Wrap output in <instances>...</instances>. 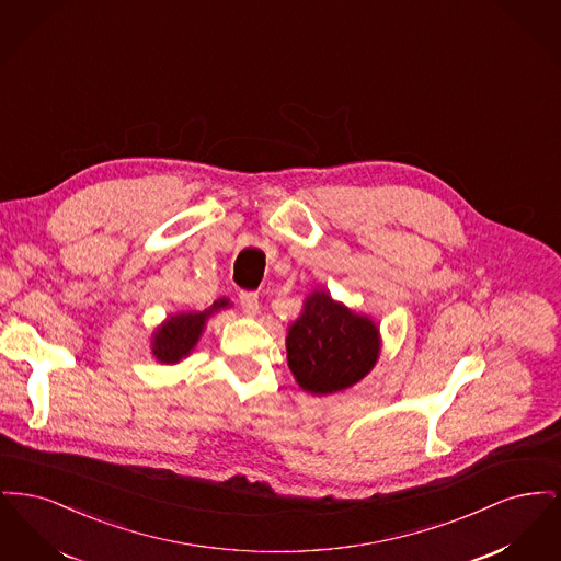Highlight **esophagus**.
Returning <instances> with one entry per match:
<instances>
[{"mask_svg":"<svg viewBox=\"0 0 561 561\" xmlns=\"http://www.w3.org/2000/svg\"><path fill=\"white\" fill-rule=\"evenodd\" d=\"M240 305L245 316H256L259 313V294L241 293Z\"/></svg>","mask_w":561,"mask_h":561,"instance_id":"obj_1","label":"esophagus"}]
</instances>
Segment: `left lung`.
I'll return each mask as SVG.
<instances>
[{
	"label": "left lung",
	"instance_id": "left-lung-1",
	"mask_svg": "<svg viewBox=\"0 0 561 561\" xmlns=\"http://www.w3.org/2000/svg\"><path fill=\"white\" fill-rule=\"evenodd\" d=\"M288 366L296 382L316 396L353 387L370 373L380 353L378 328L325 293L307 296L288 328Z\"/></svg>",
	"mask_w": 561,
	"mask_h": 561
}]
</instances>
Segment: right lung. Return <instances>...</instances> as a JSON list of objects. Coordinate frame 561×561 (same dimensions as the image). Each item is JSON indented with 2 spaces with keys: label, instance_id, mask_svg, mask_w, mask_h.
Masks as SVG:
<instances>
[{
  "label": "right lung",
  "instance_id": "obj_1",
  "mask_svg": "<svg viewBox=\"0 0 561 561\" xmlns=\"http://www.w3.org/2000/svg\"><path fill=\"white\" fill-rule=\"evenodd\" d=\"M229 305L227 298L216 300L210 309L202 313H181L172 316L161 323L153 334V355L161 364H176L183 357H187L193 347L197 345L204 325L216 311L225 309Z\"/></svg>",
  "mask_w": 561,
  "mask_h": 561
}]
</instances>
